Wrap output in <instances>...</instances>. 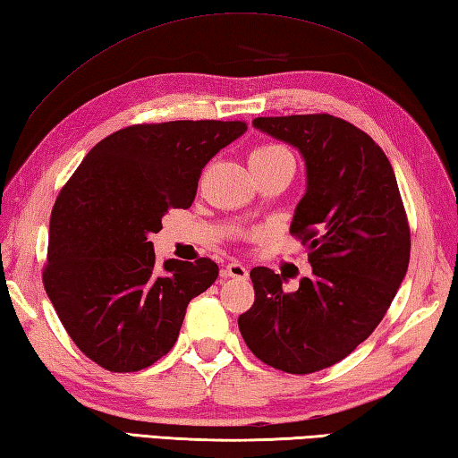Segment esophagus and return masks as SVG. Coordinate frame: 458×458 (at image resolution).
Returning <instances> with one entry per match:
<instances>
[{"label": "esophagus", "instance_id": "esophagus-1", "mask_svg": "<svg viewBox=\"0 0 458 458\" xmlns=\"http://www.w3.org/2000/svg\"><path fill=\"white\" fill-rule=\"evenodd\" d=\"M226 274L230 278H238V280H246L248 278V268L240 262H230L226 266Z\"/></svg>", "mask_w": 458, "mask_h": 458}]
</instances>
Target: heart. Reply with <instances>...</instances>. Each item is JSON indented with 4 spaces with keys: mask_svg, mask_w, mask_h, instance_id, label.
<instances>
[{
    "mask_svg": "<svg viewBox=\"0 0 458 458\" xmlns=\"http://www.w3.org/2000/svg\"><path fill=\"white\" fill-rule=\"evenodd\" d=\"M276 156H290L286 148H282L278 144H264L258 146L254 152L250 154V162L254 160H268V157H276Z\"/></svg>",
    "mask_w": 458,
    "mask_h": 458,
    "instance_id": "1",
    "label": "heart"
}]
</instances>
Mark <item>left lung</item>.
I'll return each instance as SVG.
<instances>
[{"mask_svg":"<svg viewBox=\"0 0 458 458\" xmlns=\"http://www.w3.org/2000/svg\"><path fill=\"white\" fill-rule=\"evenodd\" d=\"M252 123L306 162L290 234L309 246L312 278L284 293L280 274L254 268V304L238 328L264 364L310 374L343 360L385 318L409 268V220L386 154L354 123L330 114Z\"/></svg>","mask_w":458,"mask_h":458,"instance_id":"1","label":"left lung"}]
</instances>
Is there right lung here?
Instances as JSON below:
<instances>
[{
	"instance_id": "add662e5",
	"label": "right lung",
	"mask_w": 458,
	"mask_h": 458,
	"mask_svg": "<svg viewBox=\"0 0 458 458\" xmlns=\"http://www.w3.org/2000/svg\"><path fill=\"white\" fill-rule=\"evenodd\" d=\"M246 122L136 123L98 142L55 198L44 286L65 332L110 372L152 367L178 340L188 302L218 278L210 258L156 268L149 236L190 208L204 165Z\"/></svg>"
}]
</instances>
